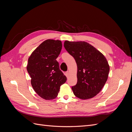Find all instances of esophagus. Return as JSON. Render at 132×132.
<instances>
[{
	"mask_svg": "<svg viewBox=\"0 0 132 132\" xmlns=\"http://www.w3.org/2000/svg\"><path fill=\"white\" fill-rule=\"evenodd\" d=\"M65 75H66L67 77H69V72L68 71H66V72H65Z\"/></svg>",
	"mask_w": 132,
	"mask_h": 132,
	"instance_id": "obj_1",
	"label": "esophagus"
}]
</instances>
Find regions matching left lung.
Masks as SVG:
<instances>
[{"mask_svg": "<svg viewBox=\"0 0 132 132\" xmlns=\"http://www.w3.org/2000/svg\"><path fill=\"white\" fill-rule=\"evenodd\" d=\"M64 47L77 63L78 81L71 87L76 97L82 100L97 95L107 81L110 66L100 52L84 41H65Z\"/></svg>", "mask_w": 132, "mask_h": 132, "instance_id": "obj_1", "label": "left lung"}]
</instances>
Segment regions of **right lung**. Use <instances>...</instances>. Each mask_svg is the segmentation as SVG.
I'll return each mask as SVG.
<instances>
[{
  "label": "right lung",
  "instance_id": "add662e5",
  "mask_svg": "<svg viewBox=\"0 0 132 132\" xmlns=\"http://www.w3.org/2000/svg\"><path fill=\"white\" fill-rule=\"evenodd\" d=\"M62 47L61 41L47 39L28 59L26 68L31 78V85L38 95L47 100L56 98L60 87L67 81L56 61Z\"/></svg>",
  "mask_w": 132,
  "mask_h": 132
}]
</instances>
